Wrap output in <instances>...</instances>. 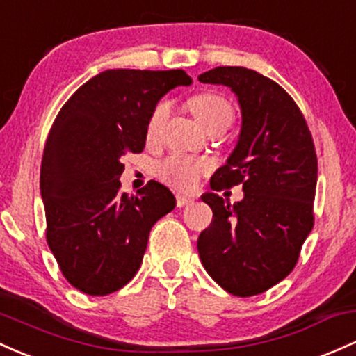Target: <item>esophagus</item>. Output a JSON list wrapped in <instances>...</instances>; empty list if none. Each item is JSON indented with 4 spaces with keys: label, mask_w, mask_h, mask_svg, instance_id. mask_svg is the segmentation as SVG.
Here are the masks:
<instances>
[{
    "label": "esophagus",
    "mask_w": 356,
    "mask_h": 356,
    "mask_svg": "<svg viewBox=\"0 0 356 356\" xmlns=\"http://www.w3.org/2000/svg\"><path fill=\"white\" fill-rule=\"evenodd\" d=\"M175 202H177V208H184V206L193 204L194 199L189 196H184V194H177V196H175Z\"/></svg>",
    "instance_id": "1"
}]
</instances>
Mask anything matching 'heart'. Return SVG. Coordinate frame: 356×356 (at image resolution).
<instances>
[{"mask_svg": "<svg viewBox=\"0 0 356 356\" xmlns=\"http://www.w3.org/2000/svg\"><path fill=\"white\" fill-rule=\"evenodd\" d=\"M189 108L193 115L196 116L199 123L206 130H216V128H226L235 120V108L226 99L225 96L218 92H201L189 99ZM170 104L169 101H160L154 111L150 113V118L147 121V138L155 140L162 130L163 123L169 118ZM211 163L204 159H193L186 155H170L163 162L159 163L157 172L159 177L172 187H177L182 191L194 189L201 181L202 175L209 172Z\"/></svg>", "mask_w": 356, "mask_h": 356, "instance_id": "1", "label": "heart"}]
</instances>
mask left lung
I'll return each instance as SVG.
<instances>
[{"label":"left lung","instance_id":"8db88e82","mask_svg":"<svg viewBox=\"0 0 356 356\" xmlns=\"http://www.w3.org/2000/svg\"><path fill=\"white\" fill-rule=\"evenodd\" d=\"M201 83L232 88L241 106V134L211 189L241 186L245 196L229 204L208 193L209 228L197 252L206 272L238 298L261 294L294 270L314 226L318 157L306 118L275 81L247 67L211 69Z\"/></svg>","mask_w":356,"mask_h":356}]
</instances>
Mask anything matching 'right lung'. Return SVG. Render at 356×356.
Masks as SVG:
<instances>
[{"mask_svg":"<svg viewBox=\"0 0 356 356\" xmlns=\"http://www.w3.org/2000/svg\"><path fill=\"white\" fill-rule=\"evenodd\" d=\"M182 69H109L81 86L60 108L40 167L47 243L67 282L89 296L127 286L142 265L152 226L175 197L150 181L136 196L120 191L127 154L145 147L147 121Z\"/></svg>","mask_w":356,"mask_h":356,"instance_id":"obj_1","label":"right lung"}]
</instances>
